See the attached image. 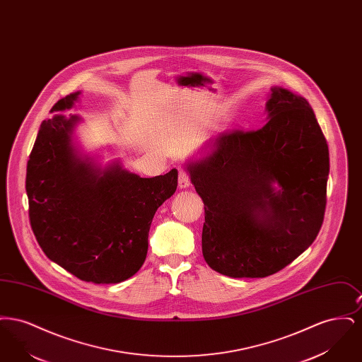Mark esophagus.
Segmentation results:
<instances>
[{
  "label": "esophagus",
  "instance_id": "obj_1",
  "mask_svg": "<svg viewBox=\"0 0 362 362\" xmlns=\"http://www.w3.org/2000/svg\"><path fill=\"white\" fill-rule=\"evenodd\" d=\"M179 189H189V176L186 171H179V180H177Z\"/></svg>",
  "mask_w": 362,
  "mask_h": 362
}]
</instances>
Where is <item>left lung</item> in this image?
<instances>
[{
    "label": "left lung",
    "instance_id": "obj_1",
    "mask_svg": "<svg viewBox=\"0 0 362 362\" xmlns=\"http://www.w3.org/2000/svg\"><path fill=\"white\" fill-rule=\"evenodd\" d=\"M267 123L209 139L185 164L205 205L202 254L217 273L263 278L292 263L325 218L329 157L305 98L272 86Z\"/></svg>",
    "mask_w": 362,
    "mask_h": 362
}]
</instances>
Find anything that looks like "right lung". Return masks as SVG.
<instances>
[{
	"instance_id": "right-lung-1",
	"label": "right lung",
	"mask_w": 362,
	"mask_h": 362,
	"mask_svg": "<svg viewBox=\"0 0 362 362\" xmlns=\"http://www.w3.org/2000/svg\"><path fill=\"white\" fill-rule=\"evenodd\" d=\"M73 92L42 122L27 164L25 189L35 238L46 257L93 284L134 276L148 252L156 210L177 187V171L141 177L112 160L102 165L76 142L78 115H64Z\"/></svg>"
}]
</instances>
